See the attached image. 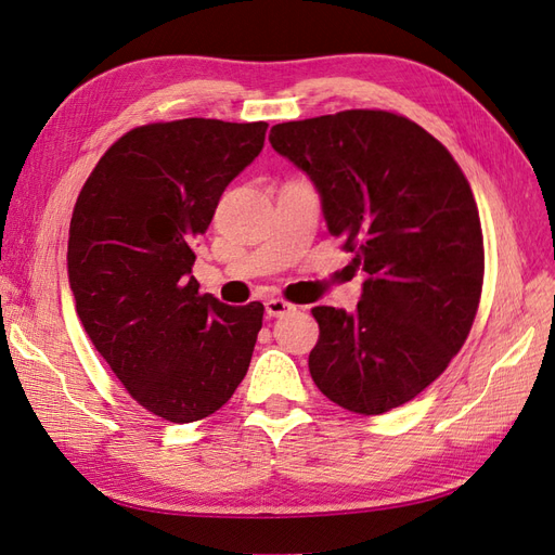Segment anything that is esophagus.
<instances>
[{
    "label": "esophagus",
    "mask_w": 555,
    "mask_h": 555,
    "mask_svg": "<svg viewBox=\"0 0 555 555\" xmlns=\"http://www.w3.org/2000/svg\"><path fill=\"white\" fill-rule=\"evenodd\" d=\"M292 310H294V306L284 298H268L266 300V314L268 317H282V314H287Z\"/></svg>",
    "instance_id": "34e87169"
}]
</instances>
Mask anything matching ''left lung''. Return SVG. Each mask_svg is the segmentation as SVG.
Instances as JSON below:
<instances>
[{
  "label": "left lung",
  "instance_id": "8db88e82",
  "mask_svg": "<svg viewBox=\"0 0 555 555\" xmlns=\"http://www.w3.org/2000/svg\"><path fill=\"white\" fill-rule=\"evenodd\" d=\"M306 171L333 238L367 275L354 314L312 308L310 375L335 405L384 414L438 379L481 298L483 236L461 166L430 133L389 111H340L271 129Z\"/></svg>",
  "mask_w": 555,
  "mask_h": 555
}]
</instances>
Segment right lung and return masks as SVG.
Segmentation results:
<instances>
[{
    "mask_svg": "<svg viewBox=\"0 0 555 555\" xmlns=\"http://www.w3.org/2000/svg\"><path fill=\"white\" fill-rule=\"evenodd\" d=\"M266 122L184 117L117 139L82 184L66 271L76 312L129 396L166 422L220 410L243 382L263 306L198 292L194 243Z\"/></svg>",
    "mask_w": 555,
    "mask_h": 555,
    "instance_id": "right-lung-1",
    "label": "right lung"
}]
</instances>
